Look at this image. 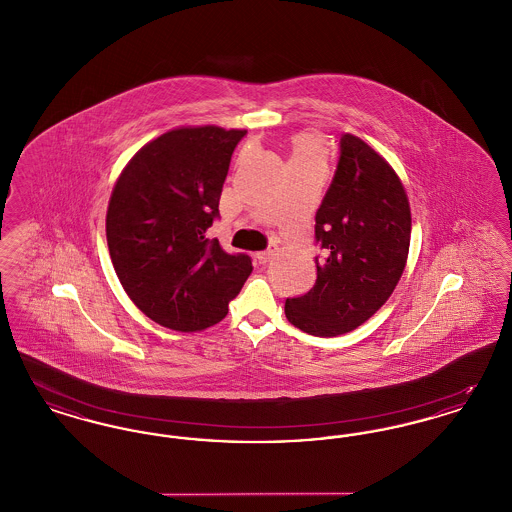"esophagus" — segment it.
Masks as SVG:
<instances>
[{
    "mask_svg": "<svg viewBox=\"0 0 512 512\" xmlns=\"http://www.w3.org/2000/svg\"><path fill=\"white\" fill-rule=\"evenodd\" d=\"M274 255H276V245H270L267 251H261V253H257V261H259L261 265H267L268 261H270Z\"/></svg>",
    "mask_w": 512,
    "mask_h": 512,
    "instance_id": "obj_1",
    "label": "esophagus"
}]
</instances>
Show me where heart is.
I'll use <instances>...</instances> for the list:
<instances>
[{
	"label": "heart",
	"instance_id": "1",
	"mask_svg": "<svg viewBox=\"0 0 512 512\" xmlns=\"http://www.w3.org/2000/svg\"><path fill=\"white\" fill-rule=\"evenodd\" d=\"M330 155V140L318 130H303L290 138V169L322 167Z\"/></svg>",
	"mask_w": 512,
	"mask_h": 512
}]
</instances>
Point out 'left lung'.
<instances>
[{
	"label": "left lung",
	"mask_w": 512,
	"mask_h": 512,
	"mask_svg": "<svg viewBox=\"0 0 512 512\" xmlns=\"http://www.w3.org/2000/svg\"><path fill=\"white\" fill-rule=\"evenodd\" d=\"M340 163L324 195L315 236L324 249L317 282L286 299L295 328L332 338L359 328L395 290L409 257L411 205L390 163L359 136L343 134Z\"/></svg>",
	"instance_id": "8db88e82"
}]
</instances>
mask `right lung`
Segmentation results:
<instances>
[{"label": "right lung", "instance_id": "right-lung-1", "mask_svg": "<svg viewBox=\"0 0 512 512\" xmlns=\"http://www.w3.org/2000/svg\"><path fill=\"white\" fill-rule=\"evenodd\" d=\"M245 132L172 128L136 151L115 182L105 217L113 267L132 303L165 328L217 324L253 270L247 255L205 236Z\"/></svg>", "mask_w": 512, "mask_h": 512}]
</instances>
